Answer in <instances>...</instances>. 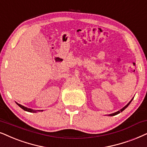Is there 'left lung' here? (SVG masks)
Here are the masks:
<instances>
[{
    "mask_svg": "<svg viewBox=\"0 0 147 147\" xmlns=\"http://www.w3.org/2000/svg\"><path fill=\"white\" fill-rule=\"evenodd\" d=\"M133 100V98H132V99H131V100ZM131 101L130 102H129V103H128L127 104V105H126V106H125V107H124L123 108V109H121V110L120 111H117V112H116V113H113V114H111V115H109V116H114V115H117V114H119V113H120V112H122V111H124V110H125V109H126V108H127V107H128V105H129V104H130V102H131Z\"/></svg>",
    "mask_w": 147,
    "mask_h": 147,
    "instance_id": "1",
    "label": "left lung"
}]
</instances>
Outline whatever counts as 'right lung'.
Wrapping results in <instances>:
<instances>
[{
    "label": "right lung",
    "mask_w": 147,
    "mask_h": 147,
    "mask_svg": "<svg viewBox=\"0 0 147 147\" xmlns=\"http://www.w3.org/2000/svg\"><path fill=\"white\" fill-rule=\"evenodd\" d=\"M17 104H18V105L19 106V107H20V108H22V109H23V110L26 111H28V112H30V113H36V111H36V110H32V109H28V108H26V107H24V106H22V105H20V104H18V103H17Z\"/></svg>",
    "instance_id": "obj_1"
}]
</instances>
